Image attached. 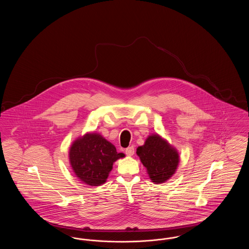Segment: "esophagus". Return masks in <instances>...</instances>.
<instances>
[{"label": "esophagus", "mask_w": 249, "mask_h": 249, "mask_svg": "<svg viewBox=\"0 0 249 249\" xmlns=\"http://www.w3.org/2000/svg\"><path fill=\"white\" fill-rule=\"evenodd\" d=\"M125 153H126L127 156H132V155L134 154V148H133V146H130V147L126 148Z\"/></svg>", "instance_id": "esophagus-1"}]
</instances>
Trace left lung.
Segmentation results:
<instances>
[{"label": "left lung", "mask_w": 249, "mask_h": 249, "mask_svg": "<svg viewBox=\"0 0 249 249\" xmlns=\"http://www.w3.org/2000/svg\"><path fill=\"white\" fill-rule=\"evenodd\" d=\"M136 154L155 184L164 183L176 174L179 163L178 150L158 133L149 135L137 147Z\"/></svg>", "instance_id": "obj_1"}]
</instances>
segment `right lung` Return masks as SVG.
Here are the masks:
<instances>
[{
	"mask_svg": "<svg viewBox=\"0 0 249 249\" xmlns=\"http://www.w3.org/2000/svg\"><path fill=\"white\" fill-rule=\"evenodd\" d=\"M124 157L98 132H87L78 137L69 149V161L74 175L89 186L105 184L114 162Z\"/></svg>",
	"mask_w": 249,
	"mask_h": 249,
	"instance_id": "obj_1",
	"label": "right lung"
}]
</instances>
